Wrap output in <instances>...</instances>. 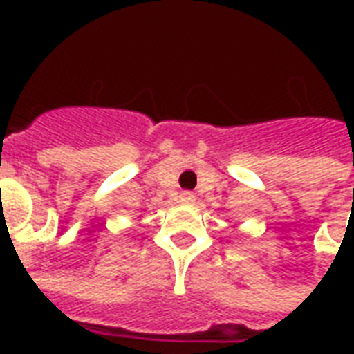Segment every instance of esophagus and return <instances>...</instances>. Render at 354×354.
Listing matches in <instances>:
<instances>
[{"mask_svg":"<svg viewBox=\"0 0 354 354\" xmlns=\"http://www.w3.org/2000/svg\"><path fill=\"white\" fill-rule=\"evenodd\" d=\"M180 202H182V204H185V205L193 204V202H194V194L189 193V191H183V193L180 194Z\"/></svg>","mask_w":354,"mask_h":354,"instance_id":"1","label":"esophagus"}]
</instances>
